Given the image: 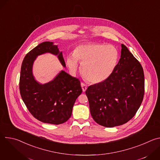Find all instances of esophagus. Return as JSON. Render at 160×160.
<instances>
[{
  "label": "esophagus",
  "mask_w": 160,
  "mask_h": 160,
  "mask_svg": "<svg viewBox=\"0 0 160 160\" xmlns=\"http://www.w3.org/2000/svg\"><path fill=\"white\" fill-rule=\"evenodd\" d=\"M81 87L82 88V90L83 92H85V91L87 90V85L83 83H81Z\"/></svg>",
  "instance_id": "obj_1"
}]
</instances>
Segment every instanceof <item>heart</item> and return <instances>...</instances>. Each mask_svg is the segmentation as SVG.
Segmentation results:
<instances>
[{
	"label": "heart",
	"mask_w": 160,
	"mask_h": 160,
	"mask_svg": "<svg viewBox=\"0 0 160 160\" xmlns=\"http://www.w3.org/2000/svg\"><path fill=\"white\" fill-rule=\"evenodd\" d=\"M118 51L111 45L82 43L74 52L66 56V63L72 72L82 64V73L90 82L99 83L107 79L115 70L118 61Z\"/></svg>",
	"instance_id": "heart-1"
}]
</instances>
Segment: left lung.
<instances>
[{
	"mask_svg": "<svg viewBox=\"0 0 160 160\" xmlns=\"http://www.w3.org/2000/svg\"><path fill=\"white\" fill-rule=\"evenodd\" d=\"M94 121L106 127L122 125L131 120L144 94L143 68L125 45L115 70L104 81L89 86L85 92Z\"/></svg>",
	"mask_w": 160,
	"mask_h": 160,
	"instance_id": "1",
	"label": "left lung"
}]
</instances>
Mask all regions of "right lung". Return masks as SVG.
Here are the masks:
<instances>
[{
  "label": "right lung",
  "mask_w": 160,
  "mask_h": 160,
  "mask_svg": "<svg viewBox=\"0 0 160 160\" xmlns=\"http://www.w3.org/2000/svg\"><path fill=\"white\" fill-rule=\"evenodd\" d=\"M45 53L57 56L63 67L66 64L62 52L52 42H44L30 51L22 61L19 79L21 98L32 115L38 120L49 124L66 122L72 113L77 98L82 92L80 82L64 70L45 83L37 81L33 65L37 58Z\"/></svg>",
  "instance_id": "1"
}]
</instances>
